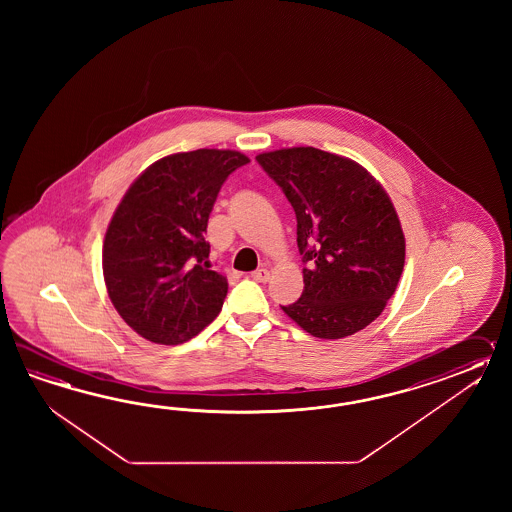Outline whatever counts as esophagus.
Returning a JSON list of instances; mask_svg holds the SVG:
<instances>
[{"mask_svg":"<svg viewBox=\"0 0 512 512\" xmlns=\"http://www.w3.org/2000/svg\"><path fill=\"white\" fill-rule=\"evenodd\" d=\"M251 276L252 280H256V282H267L271 278V272L267 269H258V271L252 272Z\"/></svg>","mask_w":512,"mask_h":512,"instance_id":"obj_1","label":"esophagus"}]
</instances>
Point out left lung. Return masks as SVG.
Instances as JSON below:
<instances>
[{
  "instance_id": "obj_1",
  "label": "left lung",
  "mask_w": 512,
  "mask_h": 512,
  "mask_svg": "<svg viewBox=\"0 0 512 512\" xmlns=\"http://www.w3.org/2000/svg\"><path fill=\"white\" fill-rule=\"evenodd\" d=\"M296 214L304 293L283 313L316 338L370 326L397 289L404 234L392 201L359 163L313 146L260 153Z\"/></svg>"
}]
</instances>
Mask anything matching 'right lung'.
Instances as JSON below:
<instances>
[{
    "label": "right lung",
    "mask_w": 512,
    "mask_h": 512,
    "mask_svg": "<svg viewBox=\"0 0 512 512\" xmlns=\"http://www.w3.org/2000/svg\"><path fill=\"white\" fill-rule=\"evenodd\" d=\"M247 163L232 150L174 153L146 168L122 197L102 269L111 304L142 338L183 344L218 316L229 283L208 269V216L221 185Z\"/></svg>",
    "instance_id": "obj_1"
}]
</instances>
